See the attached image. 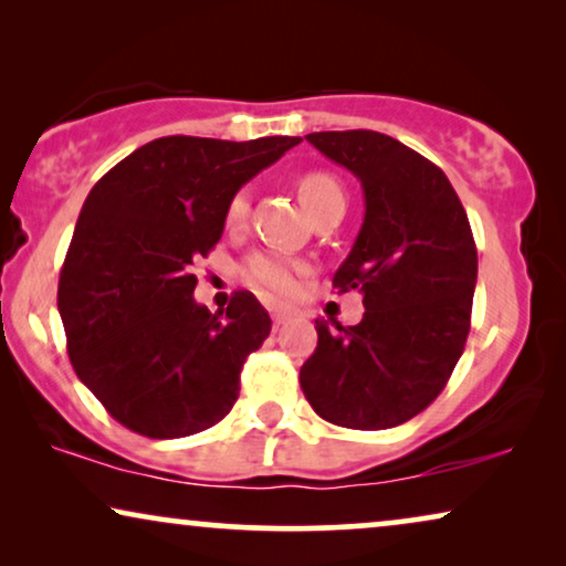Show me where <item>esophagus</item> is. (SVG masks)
I'll use <instances>...</instances> for the list:
<instances>
[{
	"instance_id": "1",
	"label": "esophagus",
	"mask_w": 566,
	"mask_h": 566,
	"mask_svg": "<svg viewBox=\"0 0 566 566\" xmlns=\"http://www.w3.org/2000/svg\"><path fill=\"white\" fill-rule=\"evenodd\" d=\"M270 314H273V322L275 324H283V322L291 319V308L289 306H281V304H275L273 308H270Z\"/></svg>"
}]
</instances>
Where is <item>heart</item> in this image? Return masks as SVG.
<instances>
[{
    "label": "heart",
    "mask_w": 566,
    "mask_h": 566,
    "mask_svg": "<svg viewBox=\"0 0 566 566\" xmlns=\"http://www.w3.org/2000/svg\"><path fill=\"white\" fill-rule=\"evenodd\" d=\"M298 196L312 216L329 206H345L343 185L327 172H306L301 177ZM247 213H250V192L239 190L231 196L227 206V227L237 229L239 223H244ZM301 273H304V268L281 252H254L242 265V277L252 289L277 293V296H289V293L296 291Z\"/></svg>",
    "instance_id": "obj_1"
}]
</instances>
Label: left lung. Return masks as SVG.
<instances>
[{
  "label": "left lung",
  "instance_id": "1",
  "mask_svg": "<svg viewBox=\"0 0 566 566\" xmlns=\"http://www.w3.org/2000/svg\"><path fill=\"white\" fill-rule=\"evenodd\" d=\"M363 185L366 219L332 277L360 291V324L316 319V350L301 366L314 412L350 430L412 420L446 389L471 327L476 244L443 169L378 130L308 134Z\"/></svg>",
  "mask_w": 566,
  "mask_h": 566
}]
</instances>
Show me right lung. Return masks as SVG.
I'll return each mask as SVG.
<instances>
[{"label":"right lung","mask_w":566,"mask_h":566,"mask_svg":"<svg viewBox=\"0 0 566 566\" xmlns=\"http://www.w3.org/2000/svg\"><path fill=\"white\" fill-rule=\"evenodd\" d=\"M298 142L154 138L90 190L59 314L76 376L123 428L185 438L231 412L270 316L250 291L231 296L227 316L196 304L192 262L219 244L231 196Z\"/></svg>","instance_id":"right-lung-1"}]
</instances>
